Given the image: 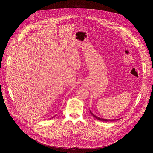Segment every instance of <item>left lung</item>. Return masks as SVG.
I'll return each instance as SVG.
<instances>
[{"instance_id":"8db88e82","label":"left lung","mask_w":153,"mask_h":153,"mask_svg":"<svg viewBox=\"0 0 153 153\" xmlns=\"http://www.w3.org/2000/svg\"><path fill=\"white\" fill-rule=\"evenodd\" d=\"M90 113L92 114V116H93V117H94L96 119H97V120H101V121H103V122H109V121H114V120H119L120 119H102V118H100V117H98L97 116H95L94 114H93L91 111H90Z\"/></svg>"}]
</instances>
